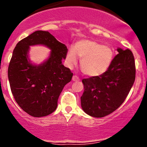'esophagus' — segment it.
Returning a JSON list of instances; mask_svg holds the SVG:
<instances>
[{
    "mask_svg": "<svg viewBox=\"0 0 147 147\" xmlns=\"http://www.w3.org/2000/svg\"><path fill=\"white\" fill-rule=\"evenodd\" d=\"M72 79L73 82H78V81L80 80V79L79 78V77H77V76H76V75H74L73 77H72Z\"/></svg>",
    "mask_w": 147,
    "mask_h": 147,
    "instance_id": "obj_1",
    "label": "esophagus"
}]
</instances>
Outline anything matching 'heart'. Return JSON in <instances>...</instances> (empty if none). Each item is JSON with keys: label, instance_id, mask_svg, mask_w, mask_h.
<instances>
[{"label": "heart", "instance_id": "1", "mask_svg": "<svg viewBox=\"0 0 147 147\" xmlns=\"http://www.w3.org/2000/svg\"><path fill=\"white\" fill-rule=\"evenodd\" d=\"M81 59L82 72L89 77H97L107 71L114 58V51L109 45H104L92 40L77 42L75 50L70 48L66 55V64L69 68L77 65Z\"/></svg>", "mask_w": 147, "mask_h": 147}]
</instances>
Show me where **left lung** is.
Instances as JSON below:
<instances>
[{
	"label": "left lung",
	"instance_id": "8db88e82",
	"mask_svg": "<svg viewBox=\"0 0 147 147\" xmlns=\"http://www.w3.org/2000/svg\"><path fill=\"white\" fill-rule=\"evenodd\" d=\"M107 71L97 77L84 79V91L81 106L86 113L103 117L119 107L132 88L136 79V65L132 52L117 48Z\"/></svg>",
	"mask_w": 147,
	"mask_h": 147
}]
</instances>
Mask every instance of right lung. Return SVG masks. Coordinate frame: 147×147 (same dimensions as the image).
Here are the masks:
<instances>
[{
  "label": "right lung",
  "instance_id": "1",
  "mask_svg": "<svg viewBox=\"0 0 147 147\" xmlns=\"http://www.w3.org/2000/svg\"><path fill=\"white\" fill-rule=\"evenodd\" d=\"M41 45L51 51L39 65L29 58L30 46ZM68 48L48 32L38 30L16 44L8 68L10 88L15 100L25 112L33 117L47 116L56 110L65 85L73 74L62 64Z\"/></svg>",
  "mask_w": 147,
  "mask_h": 147
}]
</instances>
